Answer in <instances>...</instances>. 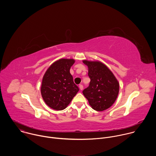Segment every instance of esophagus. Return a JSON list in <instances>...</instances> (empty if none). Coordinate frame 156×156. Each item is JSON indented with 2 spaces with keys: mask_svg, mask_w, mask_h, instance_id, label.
I'll list each match as a JSON object with an SVG mask.
<instances>
[{
  "mask_svg": "<svg viewBox=\"0 0 156 156\" xmlns=\"http://www.w3.org/2000/svg\"><path fill=\"white\" fill-rule=\"evenodd\" d=\"M79 87H80V90L81 91H82V90H83V86L82 84H80V85H79Z\"/></svg>",
  "mask_w": 156,
  "mask_h": 156,
  "instance_id": "1",
  "label": "esophagus"
}]
</instances>
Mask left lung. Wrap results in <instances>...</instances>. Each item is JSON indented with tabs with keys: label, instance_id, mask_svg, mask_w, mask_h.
Returning a JSON list of instances; mask_svg holds the SVG:
<instances>
[{
	"label": "left lung",
	"instance_id": "1",
	"mask_svg": "<svg viewBox=\"0 0 156 156\" xmlns=\"http://www.w3.org/2000/svg\"><path fill=\"white\" fill-rule=\"evenodd\" d=\"M88 67L90 85L83 91L92 108L97 111L107 109L115 101L119 84L112 72L100 62L84 60Z\"/></svg>",
	"mask_w": 156,
	"mask_h": 156
}]
</instances>
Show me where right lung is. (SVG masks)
I'll use <instances>...</instances> for the list:
<instances>
[{"label":"right lung","instance_id":"add662e5","mask_svg":"<svg viewBox=\"0 0 156 156\" xmlns=\"http://www.w3.org/2000/svg\"><path fill=\"white\" fill-rule=\"evenodd\" d=\"M74 63L73 59H60L49 66L43 76L42 97L46 104L54 110L65 109L79 91L70 73Z\"/></svg>","mask_w":156,"mask_h":156}]
</instances>
